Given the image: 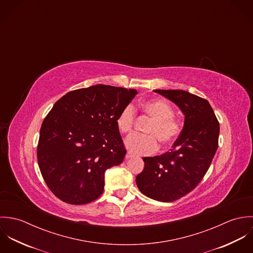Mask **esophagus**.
Segmentation results:
<instances>
[{
  "instance_id": "esophagus-1",
  "label": "esophagus",
  "mask_w": 253,
  "mask_h": 253,
  "mask_svg": "<svg viewBox=\"0 0 253 253\" xmlns=\"http://www.w3.org/2000/svg\"><path fill=\"white\" fill-rule=\"evenodd\" d=\"M132 156H133V155H132V153L128 151V152L126 153V159H129V158H131Z\"/></svg>"
}]
</instances>
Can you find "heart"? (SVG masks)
Returning a JSON list of instances; mask_svg holds the SVG:
<instances>
[{
	"instance_id": "1",
	"label": "heart",
	"mask_w": 253,
	"mask_h": 253,
	"mask_svg": "<svg viewBox=\"0 0 253 253\" xmlns=\"http://www.w3.org/2000/svg\"><path fill=\"white\" fill-rule=\"evenodd\" d=\"M147 117L152 119L145 132L147 134H133L126 138V146L135 155H148L157 150V140L165 147L170 146L180 135L182 125L174 117L172 106L163 98H151L137 105ZM136 110L132 104H127L121 110L117 117V127L123 134H129L134 128Z\"/></svg>"
}]
</instances>
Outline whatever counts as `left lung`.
<instances>
[{"label": "left lung", "mask_w": 253, "mask_h": 253, "mask_svg": "<svg viewBox=\"0 0 253 253\" xmlns=\"http://www.w3.org/2000/svg\"><path fill=\"white\" fill-rule=\"evenodd\" d=\"M154 91L181 109L184 126L169 152L143 158L144 169L136 176V184L145 196L169 203L190 193L203 180L216 153L219 122L205 98L181 89Z\"/></svg>", "instance_id": "left-lung-1"}]
</instances>
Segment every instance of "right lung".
Instances as JSON below:
<instances>
[{"mask_svg":"<svg viewBox=\"0 0 253 253\" xmlns=\"http://www.w3.org/2000/svg\"><path fill=\"white\" fill-rule=\"evenodd\" d=\"M137 90L96 84L62 96L44 118L38 164L49 190L62 202L84 205L101 196L106 169L119 166L126 150L117 117Z\"/></svg>","mask_w":253,"mask_h":253,"instance_id":"right-lung-1","label":"right lung"}]
</instances>
